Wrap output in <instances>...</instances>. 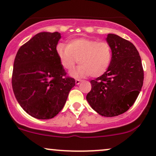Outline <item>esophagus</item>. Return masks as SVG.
Instances as JSON below:
<instances>
[{
    "label": "esophagus",
    "instance_id": "obj_1",
    "mask_svg": "<svg viewBox=\"0 0 156 156\" xmlns=\"http://www.w3.org/2000/svg\"><path fill=\"white\" fill-rule=\"evenodd\" d=\"M81 82V80H79V79L75 80V84H76L77 85H78V84H79Z\"/></svg>",
    "mask_w": 156,
    "mask_h": 156
}]
</instances>
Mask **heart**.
<instances>
[{"mask_svg":"<svg viewBox=\"0 0 156 156\" xmlns=\"http://www.w3.org/2000/svg\"><path fill=\"white\" fill-rule=\"evenodd\" d=\"M56 53L67 72H72L78 62L80 64L72 73L75 78L101 76L107 71L112 58L109 44L85 37L71 40L67 46L60 44L56 47Z\"/></svg>","mask_w":156,"mask_h":156,"instance_id":"obj_1","label":"heart"}]
</instances>
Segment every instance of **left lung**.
Listing matches in <instances>:
<instances>
[{
	"mask_svg": "<svg viewBox=\"0 0 156 156\" xmlns=\"http://www.w3.org/2000/svg\"><path fill=\"white\" fill-rule=\"evenodd\" d=\"M112 58L106 72L91 80L86 99L91 108L105 117H114L133 106L144 84V69L139 52L131 42L108 34Z\"/></svg>",
	"mask_w": 156,
	"mask_h": 156,
	"instance_id": "left-lung-1",
	"label": "left lung"
}]
</instances>
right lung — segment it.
<instances>
[{
  "label": "right lung",
  "mask_w": 156,
  "mask_h": 156,
  "mask_svg": "<svg viewBox=\"0 0 156 156\" xmlns=\"http://www.w3.org/2000/svg\"><path fill=\"white\" fill-rule=\"evenodd\" d=\"M60 33L40 32L16 53L12 87L22 108L37 119H50L62 110L74 78L66 77L56 53Z\"/></svg>",
  "instance_id": "obj_1"
}]
</instances>
